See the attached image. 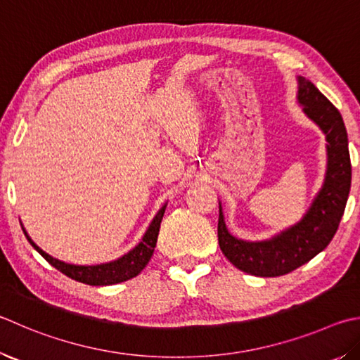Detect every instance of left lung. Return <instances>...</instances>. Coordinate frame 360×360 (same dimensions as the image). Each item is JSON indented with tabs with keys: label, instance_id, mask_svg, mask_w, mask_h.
<instances>
[{
	"label": "left lung",
	"instance_id": "1",
	"mask_svg": "<svg viewBox=\"0 0 360 360\" xmlns=\"http://www.w3.org/2000/svg\"><path fill=\"white\" fill-rule=\"evenodd\" d=\"M299 102L328 140V172L321 192L304 219L278 236L261 243H245L228 233L219 211L217 236L221 253L238 269L257 277H278L323 252L338 230L351 187L348 134L343 117L315 84L299 77Z\"/></svg>",
	"mask_w": 360,
	"mask_h": 360
}]
</instances>
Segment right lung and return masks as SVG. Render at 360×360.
I'll return each mask as SVG.
<instances>
[{
	"instance_id": "add662e5",
	"label": "right lung",
	"mask_w": 360,
	"mask_h": 360,
	"mask_svg": "<svg viewBox=\"0 0 360 360\" xmlns=\"http://www.w3.org/2000/svg\"><path fill=\"white\" fill-rule=\"evenodd\" d=\"M163 212H165V206H163L158 212V215H155L154 220L151 221V225L148 228V231L145 233V236H143L141 243L136 245L134 250H130L127 255H124V257H121L120 259L112 261V263L97 264V266H74V264H66L63 263V261L51 258L50 255L41 250V248L32 243L31 238L26 234L25 228L23 231H25L26 239L30 240V244L34 247L51 266L56 267L60 272H63L64 276H68L72 280H77V282H82L86 285L105 286V285L126 282V280L134 278L135 276H139L143 269H145L146 264L149 263V259L153 257L155 243H158Z\"/></svg>"
}]
</instances>
